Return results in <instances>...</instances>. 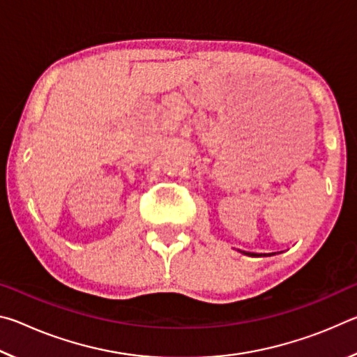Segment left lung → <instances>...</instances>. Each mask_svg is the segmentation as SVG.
<instances>
[{"label": "left lung", "mask_w": 357, "mask_h": 357, "mask_svg": "<svg viewBox=\"0 0 357 357\" xmlns=\"http://www.w3.org/2000/svg\"><path fill=\"white\" fill-rule=\"evenodd\" d=\"M244 253V255H249V257H253V255H255V253H250V252H243ZM271 255H275V253H271ZM269 257V255H268Z\"/></svg>", "instance_id": "8db88e82"}]
</instances>
